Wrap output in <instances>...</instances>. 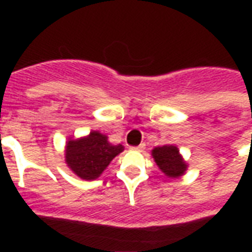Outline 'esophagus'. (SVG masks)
Returning <instances> with one entry per match:
<instances>
[{"instance_id":"1","label":"esophagus","mask_w":252,"mask_h":252,"mask_svg":"<svg viewBox=\"0 0 252 252\" xmlns=\"http://www.w3.org/2000/svg\"><path fill=\"white\" fill-rule=\"evenodd\" d=\"M144 148H146V144H140V146H136V147H131V150L142 153V151H144Z\"/></svg>"}]
</instances>
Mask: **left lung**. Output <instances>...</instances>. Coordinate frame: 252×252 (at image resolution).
Instances as JSON below:
<instances>
[{
    "label": "left lung",
    "mask_w": 252,
    "mask_h": 252,
    "mask_svg": "<svg viewBox=\"0 0 252 252\" xmlns=\"http://www.w3.org/2000/svg\"><path fill=\"white\" fill-rule=\"evenodd\" d=\"M153 157L164 174L174 178L185 173L186 163L182 160L180 151L175 146H162L153 150Z\"/></svg>",
    "instance_id": "1"
}]
</instances>
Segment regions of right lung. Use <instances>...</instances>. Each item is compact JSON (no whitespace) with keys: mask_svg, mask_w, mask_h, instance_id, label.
Here are the masks:
<instances>
[{"mask_svg":"<svg viewBox=\"0 0 252 252\" xmlns=\"http://www.w3.org/2000/svg\"><path fill=\"white\" fill-rule=\"evenodd\" d=\"M124 150L121 144L113 146L108 137L93 131L79 140H70L66 146V163L83 180L98 178L110 160Z\"/></svg>","mask_w":252,"mask_h":252,"instance_id":"add662e5","label":"right lung"}]
</instances>
